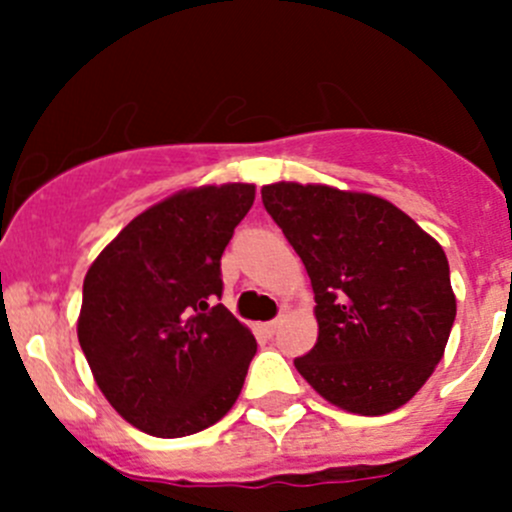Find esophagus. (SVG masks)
Instances as JSON below:
<instances>
[{"instance_id":"1","label":"esophagus","mask_w":512,"mask_h":512,"mask_svg":"<svg viewBox=\"0 0 512 512\" xmlns=\"http://www.w3.org/2000/svg\"><path fill=\"white\" fill-rule=\"evenodd\" d=\"M277 327H280V319H272V322H267L262 329H265V332H267V337H275Z\"/></svg>"}]
</instances>
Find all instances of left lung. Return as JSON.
Here are the masks:
<instances>
[{
  "instance_id": "8db88e82",
  "label": "left lung",
  "mask_w": 512,
  "mask_h": 512,
  "mask_svg": "<svg viewBox=\"0 0 512 512\" xmlns=\"http://www.w3.org/2000/svg\"><path fill=\"white\" fill-rule=\"evenodd\" d=\"M262 205L302 257L319 337L294 359L329 404L361 416L404 406L446 349L456 294L443 247L389 200L275 183Z\"/></svg>"
}]
</instances>
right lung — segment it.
<instances>
[{"instance_id":"obj_1","label":"right lung","mask_w":512,"mask_h":512,"mask_svg":"<svg viewBox=\"0 0 512 512\" xmlns=\"http://www.w3.org/2000/svg\"><path fill=\"white\" fill-rule=\"evenodd\" d=\"M255 185L183 190L133 218L84 280L79 344L98 389L128 423L180 438L220 421L257 342L223 297V257Z\"/></svg>"}]
</instances>
